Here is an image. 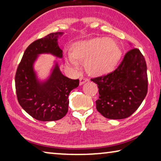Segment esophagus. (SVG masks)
I'll return each mask as SVG.
<instances>
[{
  "instance_id": "obj_1",
  "label": "esophagus",
  "mask_w": 161,
  "mask_h": 161,
  "mask_svg": "<svg viewBox=\"0 0 161 161\" xmlns=\"http://www.w3.org/2000/svg\"><path fill=\"white\" fill-rule=\"evenodd\" d=\"M89 80L87 78H85V77H81L80 79V85H82L86 83V82H88Z\"/></svg>"
}]
</instances>
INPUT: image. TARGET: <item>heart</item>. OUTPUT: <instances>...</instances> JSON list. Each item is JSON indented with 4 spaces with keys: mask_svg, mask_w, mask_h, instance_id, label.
Wrapping results in <instances>:
<instances>
[{
    "mask_svg": "<svg viewBox=\"0 0 161 161\" xmlns=\"http://www.w3.org/2000/svg\"><path fill=\"white\" fill-rule=\"evenodd\" d=\"M122 48L118 42L106 37H97L74 43L71 54L66 57L69 66L78 68L85 62L86 71L92 76L112 72L121 58Z\"/></svg>",
    "mask_w": 161,
    "mask_h": 161,
    "instance_id": "obj_1",
    "label": "heart"
}]
</instances>
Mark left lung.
<instances>
[{
    "instance_id": "left-lung-1",
    "label": "left lung",
    "mask_w": 161,
    "mask_h": 161,
    "mask_svg": "<svg viewBox=\"0 0 161 161\" xmlns=\"http://www.w3.org/2000/svg\"><path fill=\"white\" fill-rule=\"evenodd\" d=\"M99 89L96 108L105 118L123 119L140 107L147 92V65L140 50L127 52L116 70L92 79Z\"/></svg>"
}]
</instances>
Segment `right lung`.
I'll use <instances>...</instances> for the list:
<instances>
[{"mask_svg":"<svg viewBox=\"0 0 161 161\" xmlns=\"http://www.w3.org/2000/svg\"><path fill=\"white\" fill-rule=\"evenodd\" d=\"M63 35L64 32L50 33L31 43L16 70L15 86L19 103L28 114L41 121H57L65 116L68 112L69 93L80 84L79 80L64 76L56 61L45 80L38 78L35 70L39 55L63 57V50L58 42Z\"/></svg>","mask_w":161,"mask_h":161,"instance_id":"1","label":"right lung"}]
</instances>
